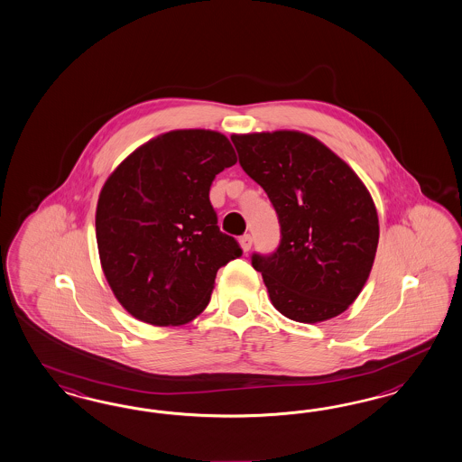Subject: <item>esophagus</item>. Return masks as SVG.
Instances as JSON below:
<instances>
[{"label": "esophagus", "instance_id": "esophagus-1", "mask_svg": "<svg viewBox=\"0 0 462 462\" xmlns=\"http://www.w3.org/2000/svg\"><path fill=\"white\" fill-rule=\"evenodd\" d=\"M240 247H242V251L249 252L252 247V237L249 234H245V236H242L240 237Z\"/></svg>", "mask_w": 462, "mask_h": 462}]
</instances>
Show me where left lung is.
I'll return each mask as SVG.
<instances>
[{
    "label": "left lung",
    "mask_w": 462,
    "mask_h": 462,
    "mask_svg": "<svg viewBox=\"0 0 462 462\" xmlns=\"http://www.w3.org/2000/svg\"><path fill=\"white\" fill-rule=\"evenodd\" d=\"M230 139L240 166L278 213V249L252 254L273 305L294 322L340 315L361 293L378 249V213L367 188L307 134L278 130Z\"/></svg>",
    "instance_id": "1"
}]
</instances>
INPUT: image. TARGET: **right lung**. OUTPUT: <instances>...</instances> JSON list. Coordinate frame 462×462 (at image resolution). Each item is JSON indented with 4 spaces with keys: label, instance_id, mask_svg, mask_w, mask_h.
<instances>
[{
    "label": "right lung",
    "instance_id": "add662e5",
    "mask_svg": "<svg viewBox=\"0 0 462 462\" xmlns=\"http://www.w3.org/2000/svg\"><path fill=\"white\" fill-rule=\"evenodd\" d=\"M237 162L211 130H172L113 171L98 198L99 261L113 294L142 322H191L210 301L217 271L242 255L210 203L215 176Z\"/></svg>",
    "mask_w": 462,
    "mask_h": 462
}]
</instances>
